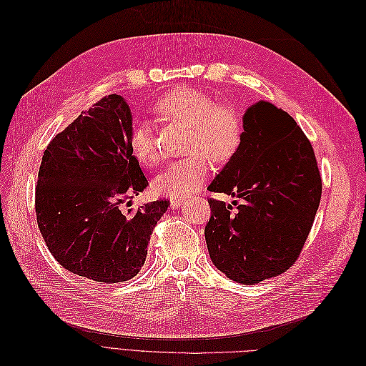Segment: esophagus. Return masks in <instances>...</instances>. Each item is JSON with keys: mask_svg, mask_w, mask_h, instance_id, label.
Here are the masks:
<instances>
[{"mask_svg": "<svg viewBox=\"0 0 366 366\" xmlns=\"http://www.w3.org/2000/svg\"><path fill=\"white\" fill-rule=\"evenodd\" d=\"M182 203H184V198H182V197L171 198V206H172V207H180Z\"/></svg>", "mask_w": 366, "mask_h": 366, "instance_id": "obj_1", "label": "esophagus"}]
</instances>
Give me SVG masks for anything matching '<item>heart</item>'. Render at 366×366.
I'll return each mask as SVG.
<instances>
[{
  "mask_svg": "<svg viewBox=\"0 0 366 366\" xmlns=\"http://www.w3.org/2000/svg\"><path fill=\"white\" fill-rule=\"evenodd\" d=\"M156 114L171 124L189 128L186 151L192 154L184 160L169 163L154 180L160 194L184 197L198 189L210 172L209 159L227 163L238 152L244 129L237 109L215 104L214 97L197 88H177L160 97ZM128 145L132 156L142 164L159 160L157 140L145 124H136L129 131Z\"/></svg>",
  "mask_w": 366,
  "mask_h": 366,
  "instance_id": "obj_1",
  "label": "heart"
}]
</instances>
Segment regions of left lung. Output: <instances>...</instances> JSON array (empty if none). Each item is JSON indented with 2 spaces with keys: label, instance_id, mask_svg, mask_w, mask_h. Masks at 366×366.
Returning <instances> with one entry per match:
<instances>
[{
  "label": "left lung",
  "instance_id": "1",
  "mask_svg": "<svg viewBox=\"0 0 366 366\" xmlns=\"http://www.w3.org/2000/svg\"><path fill=\"white\" fill-rule=\"evenodd\" d=\"M242 143L207 198L212 210L204 235L210 259L227 278L253 285L289 270L312 230L322 179L312 143L295 119L267 101L242 114Z\"/></svg>",
  "mask_w": 366,
  "mask_h": 366
}]
</instances>
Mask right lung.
I'll return each mask as SVG.
<instances>
[{
	"label": "right lung",
	"mask_w": 366,
	"mask_h": 366,
	"mask_svg": "<svg viewBox=\"0 0 366 366\" xmlns=\"http://www.w3.org/2000/svg\"><path fill=\"white\" fill-rule=\"evenodd\" d=\"M131 128L125 97L105 96L51 139L39 166L35 210L41 235L64 269L97 282L134 278L152 230L171 204L159 198L134 212L122 210L148 186L129 151Z\"/></svg>",
	"instance_id": "obj_1"
}]
</instances>
